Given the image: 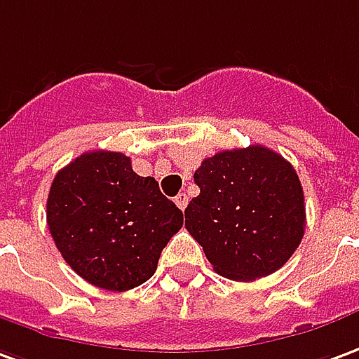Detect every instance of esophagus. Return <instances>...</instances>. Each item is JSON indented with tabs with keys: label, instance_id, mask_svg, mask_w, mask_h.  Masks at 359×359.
I'll return each mask as SVG.
<instances>
[{
	"label": "esophagus",
	"instance_id": "1",
	"mask_svg": "<svg viewBox=\"0 0 359 359\" xmlns=\"http://www.w3.org/2000/svg\"><path fill=\"white\" fill-rule=\"evenodd\" d=\"M175 204L179 205L180 210H184V208H187V205H188V196H187V194H184V192H180L179 196L175 198Z\"/></svg>",
	"mask_w": 359,
	"mask_h": 359
}]
</instances>
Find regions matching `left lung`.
Returning a JSON list of instances; mask_svg holds the SVG:
<instances>
[{"label": "left lung", "instance_id": "8db88e82", "mask_svg": "<svg viewBox=\"0 0 359 359\" xmlns=\"http://www.w3.org/2000/svg\"><path fill=\"white\" fill-rule=\"evenodd\" d=\"M200 194L187 229L217 274L250 282L290 260L305 233L303 188L292 163L264 145L227 149L194 172Z\"/></svg>", "mask_w": 359, "mask_h": 359}]
</instances>
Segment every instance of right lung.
I'll use <instances>...</instances> for the list:
<instances>
[{"mask_svg":"<svg viewBox=\"0 0 359 359\" xmlns=\"http://www.w3.org/2000/svg\"><path fill=\"white\" fill-rule=\"evenodd\" d=\"M46 222L57 250L89 284L128 292L157 270L184 223L154 177H140L118 151H87L52 180Z\"/></svg>","mask_w":359,"mask_h":359,"instance_id":"right-lung-1","label":"right lung"}]
</instances>
